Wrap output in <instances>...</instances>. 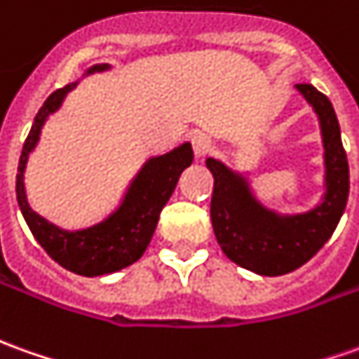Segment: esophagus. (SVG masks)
Listing matches in <instances>:
<instances>
[{
  "mask_svg": "<svg viewBox=\"0 0 359 359\" xmlns=\"http://www.w3.org/2000/svg\"><path fill=\"white\" fill-rule=\"evenodd\" d=\"M192 149H194V157L202 159L214 149V141L208 133H194L192 135Z\"/></svg>",
  "mask_w": 359,
  "mask_h": 359,
  "instance_id": "34e87169",
  "label": "esophagus"
}]
</instances>
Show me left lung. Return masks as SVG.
I'll return each instance as SVG.
<instances>
[{
  "mask_svg": "<svg viewBox=\"0 0 359 359\" xmlns=\"http://www.w3.org/2000/svg\"><path fill=\"white\" fill-rule=\"evenodd\" d=\"M294 88L313 106L323 135L326 192L313 210L289 216L265 208L241 172L206 159L214 177L210 218L222 251L243 269L267 277L294 271L316 255L336 230L350 192V169L330 100L313 84Z\"/></svg>",
  "mask_w": 359,
  "mask_h": 359,
  "instance_id": "left-lung-1",
  "label": "left lung"
}]
</instances>
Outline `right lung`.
Returning <instances> with one entry per match:
<instances>
[{
    "instance_id": "right-lung-1",
    "label": "right lung",
    "mask_w": 359,
    "mask_h": 359,
    "mask_svg": "<svg viewBox=\"0 0 359 359\" xmlns=\"http://www.w3.org/2000/svg\"><path fill=\"white\" fill-rule=\"evenodd\" d=\"M108 68L109 65H94L92 68H88L86 74L104 72ZM76 84L78 82H72L65 88H58L57 92L46 97L43 108L39 109L21 151L15 192L21 214L31 233L41 243V248L68 271L84 277H97V275L119 271L137 262L143 255V251L147 250L149 241L155 233L163 206L169 202L170 194L179 182L180 172L190 167L194 155L190 143H182L165 155L151 157L135 175V179L131 180L128 192L116 212H111L106 220L96 226H90L86 230L68 231L50 224L35 210H31L27 202L25 180H23L25 167L31 151L39 143L41 129L45 126L46 118L62 106V100L70 90L76 88Z\"/></svg>"
}]
</instances>
